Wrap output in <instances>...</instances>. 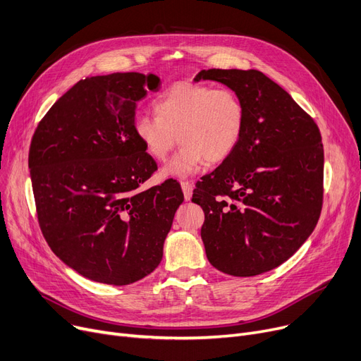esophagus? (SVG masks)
I'll return each instance as SVG.
<instances>
[{
	"label": "esophagus",
	"mask_w": 361,
	"mask_h": 361,
	"mask_svg": "<svg viewBox=\"0 0 361 361\" xmlns=\"http://www.w3.org/2000/svg\"><path fill=\"white\" fill-rule=\"evenodd\" d=\"M181 188H183V193H184V199L185 200H190L192 195H193V184L190 181H181Z\"/></svg>",
	"instance_id": "1"
}]
</instances>
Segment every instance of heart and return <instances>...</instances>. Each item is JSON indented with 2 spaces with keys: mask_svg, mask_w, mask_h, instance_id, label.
Wrapping results in <instances>:
<instances>
[{
  "mask_svg": "<svg viewBox=\"0 0 361 361\" xmlns=\"http://www.w3.org/2000/svg\"><path fill=\"white\" fill-rule=\"evenodd\" d=\"M154 106L157 117H136L133 130L146 154L158 162L168 158L177 140L183 145L162 169L165 177L188 176L203 161L221 164L241 142L245 106L230 87L181 82L162 93Z\"/></svg>",
  "mask_w": 361,
  "mask_h": 361,
  "instance_id": "obj_1",
  "label": "heart"
}]
</instances>
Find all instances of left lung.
Returning <instances> with one entry per match:
<instances>
[{
    "label": "left lung",
    "mask_w": 361,
    "mask_h": 361,
    "mask_svg": "<svg viewBox=\"0 0 361 361\" xmlns=\"http://www.w3.org/2000/svg\"><path fill=\"white\" fill-rule=\"evenodd\" d=\"M233 89L245 106L240 145L202 177L193 202L214 268L255 276L288 260L313 233L324 202V145L317 124L257 70H202L197 80Z\"/></svg>",
    "instance_id": "left-lung-1"
}]
</instances>
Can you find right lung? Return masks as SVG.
<instances>
[{
    "label": "right lung",
    "instance_id": "right-lung-1",
    "mask_svg": "<svg viewBox=\"0 0 361 361\" xmlns=\"http://www.w3.org/2000/svg\"><path fill=\"white\" fill-rule=\"evenodd\" d=\"M159 78L112 73L75 83L37 124L29 169L37 222L67 267L127 286L162 260L184 196L178 183L139 190L158 165L135 136L137 102Z\"/></svg>",
    "mask_w": 361,
    "mask_h": 361
}]
</instances>
